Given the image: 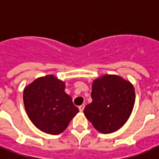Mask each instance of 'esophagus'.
Instances as JSON below:
<instances>
[{"instance_id": "esophagus-1", "label": "esophagus", "mask_w": 159, "mask_h": 159, "mask_svg": "<svg viewBox=\"0 0 159 159\" xmlns=\"http://www.w3.org/2000/svg\"><path fill=\"white\" fill-rule=\"evenodd\" d=\"M84 107H85V105H84V104H82V105H81V106H79V107H78V108H79V111H81V112H82V111H83Z\"/></svg>"}]
</instances>
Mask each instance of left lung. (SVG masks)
Returning a JSON list of instances; mask_svg holds the SVG:
<instances>
[{
    "label": "left lung",
    "instance_id": "obj_1",
    "mask_svg": "<svg viewBox=\"0 0 159 159\" xmlns=\"http://www.w3.org/2000/svg\"><path fill=\"white\" fill-rule=\"evenodd\" d=\"M91 98L84 114L97 131L107 134L117 131L128 120L135 102V90L129 81L107 74L93 82Z\"/></svg>",
    "mask_w": 159,
    "mask_h": 159
}]
</instances>
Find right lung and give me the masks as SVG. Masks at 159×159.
<instances>
[{
	"mask_svg": "<svg viewBox=\"0 0 159 159\" xmlns=\"http://www.w3.org/2000/svg\"><path fill=\"white\" fill-rule=\"evenodd\" d=\"M65 89V82L53 75L39 77L24 89L23 102L28 117L41 131L60 134L79 111Z\"/></svg>",
	"mask_w": 159,
	"mask_h": 159,
	"instance_id": "1",
	"label": "right lung"
}]
</instances>
